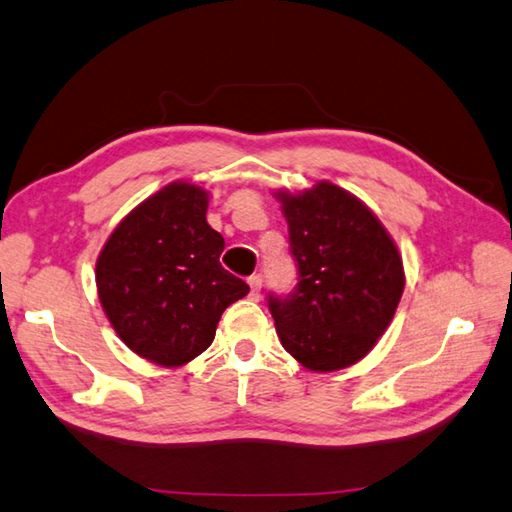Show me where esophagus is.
I'll use <instances>...</instances> for the list:
<instances>
[{"label": "esophagus", "instance_id": "obj_1", "mask_svg": "<svg viewBox=\"0 0 512 512\" xmlns=\"http://www.w3.org/2000/svg\"><path fill=\"white\" fill-rule=\"evenodd\" d=\"M248 286H250V295L253 297H259V290H262V275L255 273L248 277Z\"/></svg>", "mask_w": 512, "mask_h": 512}]
</instances>
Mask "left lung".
Segmentation results:
<instances>
[{
    "instance_id": "8db88e82",
    "label": "left lung",
    "mask_w": 512,
    "mask_h": 512,
    "mask_svg": "<svg viewBox=\"0 0 512 512\" xmlns=\"http://www.w3.org/2000/svg\"><path fill=\"white\" fill-rule=\"evenodd\" d=\"M288 222L297 286L268 295L282 346L315 373L366 357L393 322L404 266L382 222L348 190L319 182L277 193Z\"/></svg>"
}]
</instances>
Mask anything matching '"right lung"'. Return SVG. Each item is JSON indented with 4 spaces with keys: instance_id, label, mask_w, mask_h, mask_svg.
Here are the masks:
<instances>
[{
    "instance_id": "obj_1",
    "label": "right lung",
    "mask_w": 512,
    "mask_h": 512,
    "mask_svg": "<svg viewBox=\"0 0 512 512\" xmlns=\"http://www.w3.org/2000/svg\"><path fill=\"white\" fill-rule=\"evenodd\" d=\"M206 208L204 188L168 184L130 210L97 257L108 322L133 353L166 368L202 355L224 310L250 290L219 264L224 237Z\"/></svg>"
}]
</instances>
